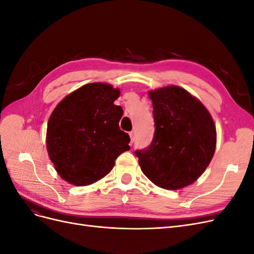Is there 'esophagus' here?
Returning <instances> with one entry per match:
<instances>
[{"instance_id":"1","label":"esophagus","mask_w":254,"mask_h":254,"mask_svg":"<svg viewBox=\"0 0 254 254\" xmlns=\"http://www.w3.org/2000/svg\"><path fill=\"white\" fill-rule=\"evenodd\" d=\"M129 135H130V140H131V141H130V143H133V141H134V131H131V132H130L129 133Z\"/></svg>"}]
</instances>
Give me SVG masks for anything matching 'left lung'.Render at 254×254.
I'll return each mask as SVG.
<instances>
[{
	"mask_svg": "<svg viewBox=\"0 0 254 254\" xmlns=\"http://www.w3.org/2000/svg\"><path fill=\"white\" fill-rule=\"evenodd\" d=\"M155 134L135 150L144 175L156 186L179 190L195 182L209 166L216 147L210 112L188 91L168 86L149 92Z\"/></svg>",
	"mask_w": 254,
	"mask_h": 254,
	"instance_id": "1",
	"label": "left lung"
}]
</instances>
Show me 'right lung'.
<instances>
[{"mask_svg": "<svg viewBox=\"0 0 254 254\" xmlns=\"http://www.w3.org/2000/svg\"><path fill=\"white\" fill-rule=\"evenodd\" d=\"M120 90L111 84H84L61 101L51 114L47 148L59 176L77 187L108 175L114 161L129 150L130 137L120 129Z\"/></svg>", "mask_w": 254, "mask_h": 254, "instance_id": "obj_1", "label": "right lung"}]
</instances>
